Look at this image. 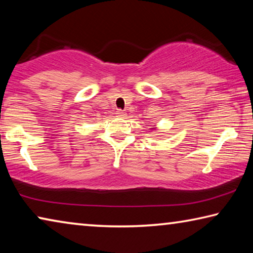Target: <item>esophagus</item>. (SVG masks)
<instances>
[{"instance_id":"34e87169","label":"esophagus","mask_w":253,"mask_h":253,"mask_svg":"<svg viewBox=\"0 0 253 253\" xmlns=\"http://www.w3.org/2000/svg\"><path fill=\"white\" fill-rule=\"evenodd\" d=\"M117 115H118V116H124V111L121 110V109H118L117 110Z\"/></svg>"}]
</instances>
